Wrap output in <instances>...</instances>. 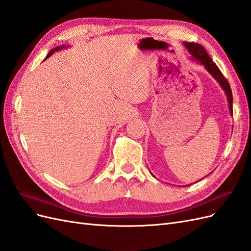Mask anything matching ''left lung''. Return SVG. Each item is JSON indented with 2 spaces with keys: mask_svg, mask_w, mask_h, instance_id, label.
Returning a JSON list of instances; mask_svg holds the SVG:
<instances>
[{
  "mask_svg": "<svg viewBox=\"0 0 251 251\" xmlns=\"http://www.w3.org/2000/svg\"><path fill=\"white\" fill-rule=\"evenodd\" d=\"M183 45L187 49V51L189 52V54H191L192 59L197 60L199 64L203 65L205 70H206L211 75V76L217 80L220 87L222 88V90L224 91V93L226 95L227 101H228L229 114L232 116V93H231L229 82L227 81V79L223 76V74L221 73V71H220L218 66L214 62H212V59L209 57L207 51L205 50V48L203 46H201L200 44L183 42Z\"/></svg>",
  "mask_w": 251,
  "mask_h": 251,
  "instance_id": "obj_1",
  "label": "left lung"
}]
</instances>
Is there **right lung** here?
<instances>
[{"instance_id": "1", "label": "right lung", "mask_w": 251, "mask_h": 251, "mask_svg": "<svg viewBox=\"0 0 251 251\" xmlns=\"http://www.w3.org/2000/svg\"><path fill=\"white\" fill-rule=\"evenodd\" d=\"M70 46H66V45H62V46H57V47H55V48H53V49H51L50 51H49V53H48V55L46 56V58H48V57H50L53 53L54 52H56V51H59V50H62V49H67V48H69ZM45 58V59H46Z\"/></svg>"}]
</instances>
